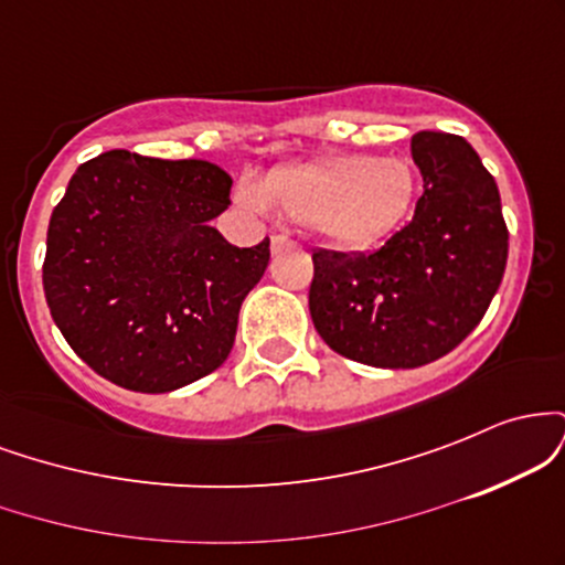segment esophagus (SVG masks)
Instances as JSON below:
<instances>
[{"label":"esophagus","instance_id":"34e87169","mask_svg":"<svg viewBox=\"0 0 565 565\" xmlns=\"http://www.w3.org/2000/svg\"><path fill=\"white\" fill-rule=\"evenodd\" d=\"M287 246H291V242H289L287 236H281V233L270 236V252H274V255H278V252H284V249H287Z\"/></svg>","mask_w":565,"mask_h":565}]
</instances>
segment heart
Here are the masks:
<instances>
[{
    "label": "heart",
    "instance_id": "heart-1",
    "mask_svg": "<svg viewBox=\"0 0 565 565\" xmlns=\"http://www.w3.org/2000/svg\"><path fill=\"white\" fill-rule=\"evenodd\" d=\"M417 199V174L398 157L342 153L238 178L233 201L249 215H284L313 225L337 249H369L404 225Z\"/></svg>",
    "mask_w": 565,
    "mask_h": 565
}]
</instances>
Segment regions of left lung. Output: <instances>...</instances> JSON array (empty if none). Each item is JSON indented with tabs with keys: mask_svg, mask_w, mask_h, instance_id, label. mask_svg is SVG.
Instances as JSON below:
<instances>
[{
	"mask_svg": "<svg viewBox=\"0 0 565 565\" xmlns=\"http://www.w3.org/2000/svg\"><path fill=\"white\" fill-rule=\"evenodd\" d=\"M425 180L412 223L374 252H313L310 319L334 353L380 369H414L468 337L494 300L508 225L494 178L459 135L417 132Z\"/></svg>",
	"mask_w": 565,
	"mask_h": 565,
	"instance_id": "obj_1",
	"label": "left lung"
}]
</instances>
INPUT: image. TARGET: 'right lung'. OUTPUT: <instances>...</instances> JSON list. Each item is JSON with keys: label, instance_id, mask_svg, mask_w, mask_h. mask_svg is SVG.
<instances>
[{"label": "right lung", "instance_id": "add662e5", "mask_svg": "<svg viewBox=\"0 0 565 565\" xmlns=\"http://www.w3.org/2000/svg\"><path fill=\"white\" fill-rule=\"evenodd\" d=\"M231 174L204 159L106 151L68 180L47 228L53 321L87 366L135 393H170L223 364L270 242L233 246L210 220Z\"/></svg>", "mask_w": 565, "mask_h": 565}]
</instances>
